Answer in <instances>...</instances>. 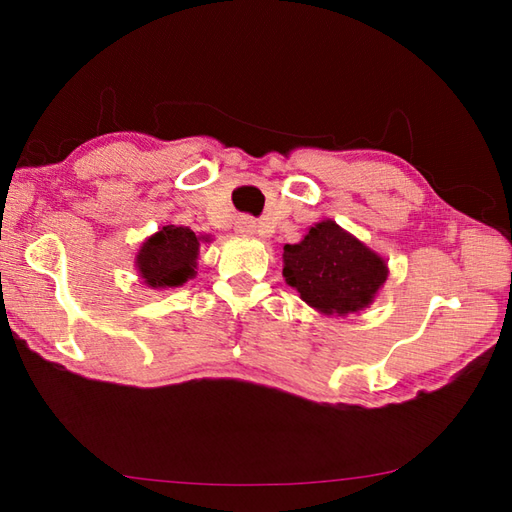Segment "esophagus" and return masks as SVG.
Segmentation results:
<instances>
[{"label": "esophagus", "instance_id": "obj_1", "mask_svg": "<svg viewBox=\"0 0 512 512\" xmlns=\"http://www.w3.org/2000/svg\"><path fill=\"white\" fill-rule=\"evenodd\" d=\"M237 232H241V235H257V221L244 216V219L237 221Z\"/></svg>", "mask_w": 512, "mask_h": 512}]
</instances>
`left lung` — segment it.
<instances>
[{"label": "left lung", "instance_id": "obj_1", "mask_svg": "<svg viewBox=\"0 0 512 512\" xmlns=\"http://www.w3.org/2000/svg\"><path fill=\"white\" fill-rule=\"evenodd\" d=\"M282 275L309 307L325 316H348L375 300L384 287V257L327 219L309 228L305 239L287 244Z\"/></svg>", "mask_w": 512, "mask_h": 512}]
</instances>
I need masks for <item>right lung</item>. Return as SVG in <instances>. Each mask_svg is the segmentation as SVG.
Returning <instances> with one entry per match:
<instances>
[{
    "label": "right lung",
    "mask_w": 512,
    "mask_h": 512,
    "mask_svg": "<svg viewBox=\"0 0 512 512\" xmlns=\"http://www.w3.org/2000/svg\"><path fill=\"white\" fill-rule=\"evenodd\" d=\"M198 241L192 230L183 225H162L140 246L135 257L137 273L151 289L183 287L196 275Z\"/></svg>",
    "instance_id": "obj_1"
}]
</instances>
